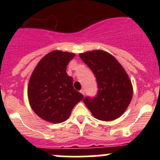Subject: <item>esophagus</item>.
<instances>
[{
    "label": "esophagus",
    "instance_id": "34e87169",
    "mask_svg": "<svg viewBox=\"0 0 160 160\" xmlns=\"http://www.w3.org/2000/svg\"><path fill=\"white\" fill-rule=\"evenodd\" d=\"M80 93H81L82 94H83V95H84V93H85V91H84V90H83V89L80 90Z\"/></svg>",
    "mask_w": 160,
    "mask_h": 160
}]
</instances>
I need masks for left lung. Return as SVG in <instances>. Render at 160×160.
Masks as SVG:
<instances>
[{
	"mask_svg": "<svg viewBox=\"0 0 160 160\" xmlns=\"http://www.w3.org/2000/svg\"><path fill=\"white\" fill-rule=\"evenodd\" d=\"M80 57L93 71L98 83L95 98L83 99L95 118L112 121L122 115L129 105L133 88L126 71L108 52L98 49L80 53Z\"/></svg>",
	"mask_w": 160,
	"mask_h": 160,
	"instance_id": "left-lung-1",
	"label": "left lung"
}]
</instances>
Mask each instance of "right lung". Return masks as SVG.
Listing matches in <instances>:
<instances>
[{"label": "right lung", "mask_w": 160, "mask_h": 160, "mask_svg": "<svg viewBox=\"0 0 160 160\" xmlns=\"http://www.w3.org/2000/svg\"><path fill=\"white\" fill-rule=\"evenodd\" d=\"M75 54L53 50L38 62L28 85V98L34 112L46 122L57 124L70 117L83 98L72 87L67 67Z\"/></svg>", "instance_id": "add662e5"}]
</instances>
